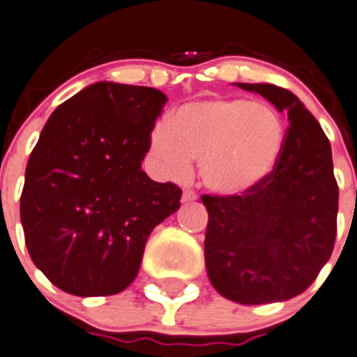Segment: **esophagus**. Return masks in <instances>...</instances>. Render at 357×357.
Masks as SVG:
<instances>
[{
  "label": "esophagus",
  "instance_id": "1",
  "mask_svg": "<svg viewBox=\"0 0 357 357\" xmlns=\"http://www.w3.org/2000/svg\"><path fill=\"white\" fill-rule=\"evenodd\" d=\"M196 199H197V196L192 192V190H185L183 196H181V202L183 203H192V202H196Z\"/></svg>",
  "mask_w": 357,
  "mask_h": 357
}]
</instances>
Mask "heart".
Segmentation results:
<instances>
[{
    "instance_id": "obj_1",
    "label": "heart",
    "mask_w": 357,
    "mask_h": 357,
    "mask_svg": "<svg viewBox=\"0 0 357 357\" xmlns=\"http://www.w3.org/2000/svg\"><path fill=\"white\" fill-rule=\"evenodd\" d=\"M285 127L272 107L214 96L188 101L151 134L165 176L185 179L199 160V178L218 196H241L265 181L280 161Z\"/></svg>"
}]
</instances>
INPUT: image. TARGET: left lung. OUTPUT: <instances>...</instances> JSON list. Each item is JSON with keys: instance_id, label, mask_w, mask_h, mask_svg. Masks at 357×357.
I'll return each mask as SVG.
<instances>
[{"instance_id": "8db88e82", "label": "left lung", "mask_w": 357, "mask_h": 357, "mask_svg": "<svg viewBox=\"0 0 357 357\" xmlns=\"http://www.w3.org/2000/svg\"><path fill=\"white\" fill-rule=\"evenodd\" d=\"M287 112L274 172L243 196H203L212 287L239 305L287 301L310 287L334 248L337 190L331 143L298 96L271 83H234Z\"/></svg>"}]
</instances>
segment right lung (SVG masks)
<instances>
[{
	"label": "right lung",
	"mask_w": 357,
	"mask_h": 357,
	"mask_svg": "<svg viewBox=\"0 0 357 357\" xmlns=\"http://www.w3.org/2000/svg\"><path fill=\"white\" fill-rule=\"evenodd\" d=\"M167 96L98 82L45 123L25 170L21 225L34 265L82 298L127 289L146 239L179 208L181 188L142 169Z\"/></svg>",
	"instance_id": "add662e5"
}]
</instances>
